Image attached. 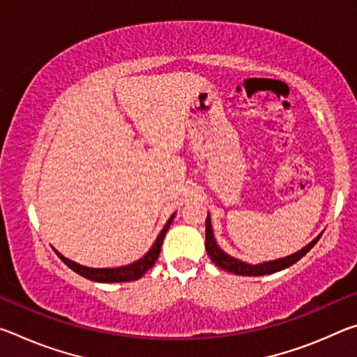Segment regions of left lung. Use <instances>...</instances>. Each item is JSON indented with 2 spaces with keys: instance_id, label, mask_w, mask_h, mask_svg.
Masks as SVG:
<instances>
[{
  "instance_id": "obj_1",
  "label": "left lung",
  "mask_w": 357,
  "mask_h": 357,
  "mask_svg": "<svg viewBox=\"0 0 357 357\" xmlns=\"http://www.w3.org/2000/svg\"><path fill=\"white\" fill-rule=\"evenodd\" d=\"M323 233H319L318 236L312 241V243L307 244L305 247H302L301 250L296 253H291V255L283 257L279 259H273V261H263L258 264H250L245 261H241V259L234 258L231 255H228L227 252H223L217 241L214 238V231H213V223H211V215L208 213L206 217V252L209 258L213 259V263L219 266L223 271H228V273L236 274V275H247V277H257V275H268V274H274L279 273V271L289 268V266L294 264L296 261L305 255L313 245L318 243V239L321 238Z\"/></svg>"
}]
</instances>
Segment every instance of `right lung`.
<instances>
[{"label": "right lung", "mask_w": 357, "mask_h": 357, "mask_svg": "<svg viewBox=\"0 0 357 357\" xmlns=\"http://www.w3.org/2000/svg\"><path fill=\"white\" fill-rule=\"evenodd\" d=\"M174 214L170 217V219H168L165 227L162 228V231L159 233V236H157L153 247H151V249L144 253L140 259H137V261L130 263V264L119 266V268H88V266L78 264L75 261H72V259L63 257L56 249H53V250H55L56 255L63 259L64 264H68L69 268L74 271V273L80 274L82 277H84V279H89L93 282H100V283H116V282L137 280V279H140V277L146 273L148 269L153 268L154 263L157 261V258H159L162 243H164L165 234L174 219Z\"/></svg>", "instance_id": "1"}]
</instances>
